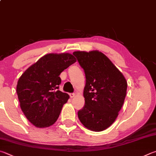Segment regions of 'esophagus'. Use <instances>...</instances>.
<instances>
[{
  "instance_id": "1",
  "label": "esophagus",
  "mask_w": 156,
  "mask_h": 156,
  "mask_svg": "<svg viewBox=\"0 0 156 156\" xmlns=\"http://www.w3.org/2000/svg\"><path fill=\"white\" fill-rule=\"evenodd\" d=\"M69 96H70V98L72 99V98H73L75 97V96H76V94H75V93H70V94H69Z\"/></svg>"
}]
</instances>
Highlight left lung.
I'll return each instance as SVG.
<instances>
[{
    "label": "left lung",
    "mask_w": 156,
    "mask_h": 156,
    "mask_svg": "<svg viewBox=\"0 0 156 156\" xmlns=\"http://www.w3.org/2000/svg\"><path fill=\"white\" fill-rule=\"evenodd\" d=\"M84 70L85 105L78 112L79 120L88 129L101 132L115 122L125 100L127 83L123 73L98 50L76 51Z\"/></svg>",
    "instance_id": "left-lung-1"
}]
</instances>
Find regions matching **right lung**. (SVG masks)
<instances>
[{"label":"right lung","instance_id":"obj_1","mask_svg":"<svg viewBox=\"0 0 156 156\" xmlns=\"http://www.w3.org/2000/svg\"><path fill=\"white\" fill-rule=\"evenodd\" d=\"M76 59L70 53H50L30 66L19 78L16 91L22 111L37 127H50L58 119L69 95L58 90L61 72Z\"/></svg>","mask_w":156,"mask_h":156}]
</instances>
